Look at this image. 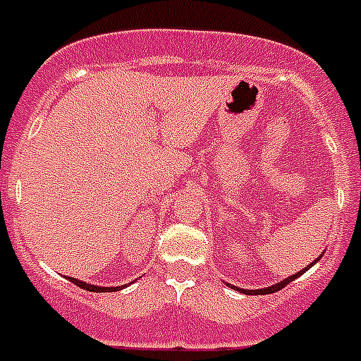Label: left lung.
Returning a JSON list of instances; mask_svg holds the SVG:
<instances>
[{
  "label": "left lung",
  "instance_id": "8db88e82",
  "mask_svg": "<svg viewBox=\"0 0 361 361\" xmlns=\"http://www.w3.org/2000/svg\"><path fill=\"white\" fill-rule=\"evenodd\" d=\"M312 264H314V262H312ZM307 269H309V266L305 267V269L300 271V273H296V275H293V276H289V279L282 280V282H280V283H275V286H271V288H266V289H257V291H250V289H247V291H245V289H238V288H237V291L247 293V295H269V293H276V291H280V289H282V288H286V286H288V283H291L293 280H295V279H298V276L302 275V273H305V271H307Z\"/></svg>",
  "mask_w": 361,
  "mask_h": 361
}]
</instances>
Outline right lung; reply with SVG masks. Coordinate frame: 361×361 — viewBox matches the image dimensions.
I'll return each instance as SVG.
<instances>
[{
	"mask_svg": "<svg viewBox=\"0 0 361 361\" xmlns=\"http://www.w3.org/2000/svg\"><path fill=\"white\" fill-rule=\"evenodd\" d=\"M68 280L72 283H75L78 288L86 289V291H94V293H111V291H119V289H123V286H121V288H99V286H90V283L81 282V280H75V279H72V276H68Z\"/></svg>",
	"mask_w": 361,
	"mask_h": 361,
	"instance_id": "obj_1",
	"label": "right lung"
}]
</instances>
